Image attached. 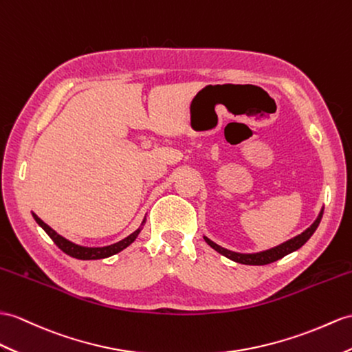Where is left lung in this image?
Returning a JSON list of instances; mask_svg holds the SVG:
<instances>
[{
    "instance_id": "obj_1",
    "label": "left lung",
    "mask_w": 352,
    "mask_h": 352,
    "mask_svg": "<svg viewBox=\"0 0 352 352\" xmlns=\"http://www.w3.org/2000/svg\"><path fill=\"white\" fill-rule=\"evenodd\" d=\"M322 212L324 209H321L318 218L315 219L314 224L305 230L302 234H298L293 239H289V241H287L285 243H282L279 246H275L272 248V250H267V251H263V252H256V254H239V252H233V251H228L226 250V248H221L219 245L213 243L212 241H209L208 237H204V241L208 242V245L210 248H213V250L218 251L219 254H222L224 256H227V258L233 260L236 263H241V264H248V265H264V264H270L273 261H278L280 260L282 256H285L291 252L297 251L298 248H302L307 241H309L311 236L315 233L316 227L320 226L321 222V218H322Z\"/></svg>"
}]
</instances>
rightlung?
I'll use <instances>...</instances> for the list:
<instances>
[{"mask_svg":"<svg viewBox=\"0 0 352 352\" xmlns=\"http://www.w3.org/2000/svg\"><path fill=\"white\" fill-rule=\"evenodd\" d=\"M34 219L37 221V224L46 231L47 236L52 239L54 243L63 252H65L67 255L73 256V258H77V260H100V258H107V256L110 255H115L118 252H121L122 250H125V248L128 245H131L135 237L139 236L140 233V228L135 230L134 233H131L130 236H126L125 239H122V241H119L118 243H113V245H109V246H102V248H87V246H79L76 245L70 241H67V239H64L63 236H59L55 230L50 228L47 224H45L36 213H32Z\"/></svg>","mask_w":352,"mask_h":352,"instance_id":"1","label":"right lung"}]
</instances>
